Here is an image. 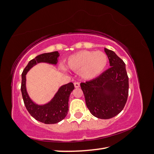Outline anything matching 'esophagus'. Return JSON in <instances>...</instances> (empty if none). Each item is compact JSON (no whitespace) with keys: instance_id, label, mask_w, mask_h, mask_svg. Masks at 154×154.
Instances as JSON below:
<instances>
[{"instance_id":"obj_1","label":"esophagus","mask_w":154,"mask_h":154,"mask_svg":"<svg viewBox=\"0 0 154 154\" xmlns=\"http://www.w3.org/2000/svg\"><path fill=\"white\" fill-rule=\"evenodd\" d=\"M74 85L75 88H79V87H80V83H79V82H74Z\"/></svg>"}]
</instances>
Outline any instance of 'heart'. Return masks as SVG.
Masks as SVG:
<instances>
[{
  "label": "heart",
  "mask_w": 154,
  "mask_h": 154,
  "mask_svg": "<svg viewBox=\"0 0 154 154\" xmlns=\"http://www.w3.org/2000/svg\"><path fill=\"white\" fill-rule=\"evenodd\" d=\"M108 63V57L102 51H80L70 55L67 67L79 72L85 80H93L102 74Z\"/></svg>",
  "instance_id": "b5f03b06"
}]
</instances>
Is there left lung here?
I'll return each instance as SVG.
<instances>
[{"label":"left lung","instance_id":"8db88e82","mask_svg":"<svg viewBox=\"0 0 154 154\" xmlns=\"http://www.w3.org/2000/svg\"><path fill=\"white\" fill-rule=\"evenodd\" d=\"M111 67L96 79L80 83L86 105L94 116L109 119L125 106L128 95L126 65L114 51L104 48Z\"/></svg>","mask_w":154,"mask_h":154}]
</instances>
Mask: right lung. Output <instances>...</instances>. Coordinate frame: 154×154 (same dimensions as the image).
Here are the masks:
<instances>
[{
    "label": "right lung",
    "instance_id": "right-lung-1",
    "mask_svg": "<svg viewBox=\"0 0 154 154\" xmlns=\"http://www.w3.org/2000/svg\"><path fill=\"white\" fill-rule=\"evenodd\" d=\"M59 56L58 51L40 54L29 61L21 74V91L24 105L27 110L36 120L48 125L56 124L66 118L68 112L69 95L74 89V84L69 82L61 86L53 98L48 103L40 106L34 103L29 98L26 91V75L32 67L38 63L56 65L58 61Z\"/></svg>",
    "mask_w": 154,
    "mask_h": 154
}]
</instances>
